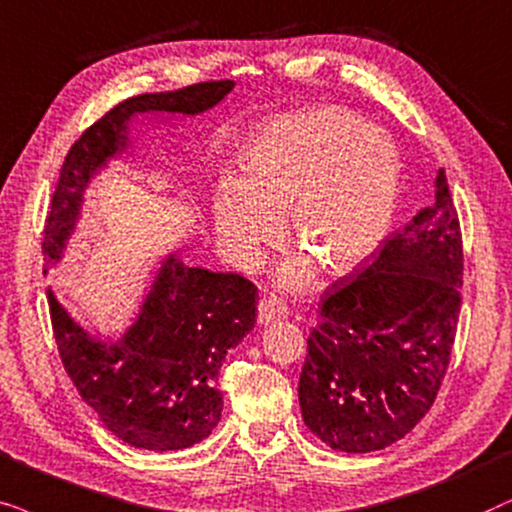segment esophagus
<instances>
[{"label":"esophagus","mask_w":512,"mask_h":512,"mask_svg":"<svg viewBox=\"0 0 512 512\" xmlns=\"http://www.w3.org/2000/svg\"><path fill=\"white\" fill-rule=\"evenodd\" d=\"M288 313V304L278 297H264L260 302V309H257V320L260 323H271V320L283 318Z\"/></svg>","instance_id":"obj_1"}]
</instances>
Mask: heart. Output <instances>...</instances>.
I'll return each mask as SVG.
<instances>
[{
  "mask_svg": "<svg viewBox=\"0 0 512 512\" xmlns=\"http://www.w3.org/2000/svg\"><path fill=\"white\" fill-rule=\"evenodd\" d=\"M400 163L384 133L342 107H313L278 119L252 149L245 177L215 189L213 215L224 250L241 267L260 260L288 213V231L330 274L363 262L391 222ZM309 274L305 255L283 281Z\"/></svg>",
  "mask_w": 512,
  "mask_h": 512,
  "instance_id": "heart-1",
  "label": "heart"
}]
</instances>
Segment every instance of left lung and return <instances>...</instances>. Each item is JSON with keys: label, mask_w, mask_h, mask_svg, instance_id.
<instances>
[{"label": "left lung", "mask_w": 512, "mask_h": 512, "mask_svg": "<svg viewBox=\"0 0 512 512\" xmlns=\"http://www.w3.org/2000/svg\"><path fill=\"white\" fill-rule=\"evenodd\" d=\"M435 203L327 290L299 377L304 424L365 454L405 438L435 403L461 311L463 241L445 170Z\"/></svg>", "instance_id": "1"}]
</instances>
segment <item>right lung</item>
I'll use <instances>...</instances> for the list:
<instances>
[{
  "label": "right lung",
  "mask_w": 512,
  "mask_h": 512,
  "mask_svg": "<svg viewBox=\"0 0 512 512\" xmlns=\"http://www.w3.org/2000/svg\"><path fill=\"white\" fill-rule=\"evenodd\" d=\"M231 88L234 81L222 79L142 93L88 126L60 168L44 222V260H58L86 182L126 145V121L135 112L199 114ZM46 295L67 377L109 433L154 452L208 438L222 417L217 381L224 356L255 327L257 288L248 278L192 269L170 257L131 330L114 337L88 335L51 290Z\"/></svg>",
  "instance_id": "right-lung-1"
}]
</instances>
